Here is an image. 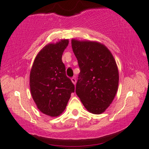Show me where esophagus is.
<instances>
[{"mask_svg":"<svg viewBox=\"0 0 149 149\" xmlns=\"http://www.w3.org/2000/svg\"><path fill=\"white\" fill-rule=\"evenodd\" d=\"M71 81H72V82L74 84H76V78H75V77H73L72 78H71Z\"/></svg>","mask_w":149,"mask_h":149,"instance_id":"1","label":"esophagus"}]
</instances>
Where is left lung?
Wrapping results in <instances>:
<instances>
[{"label": "left lung", "instance_id": "obj_1", "mask_svg": "<svg viewBox=\"0 0 149 149\" xmlns=\"http://www.w3.org/2000/svg\"><path fill=\"white\" fill-rule=\"evenodd\" d=\"M80 72L76 93L88 111L101 114L118 91L119 73L113 56L104 45L95 41L71 40Z\"/></svg>", "mask_w": 149, "mask_h": 149}]
</instances>
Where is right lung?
Wrapping results in <instances>:
<instances>
[{
  "label": "right lung",
  "instance_id": "right-lung-1",
  "mask_svg": "<svg viewBox=\"0 0 149 149\" xmlns=\"http://www.w3.org/2000/svg\"><path fill=\"white\" fill-rule=\"evenodd\" d=\"M68 45V39L47 45L37 54L30 71V91L33 101L42 113L51 117H57L65 111L74 92V84L66 76L62 61Z\"/></svg>",
  "mask_w": 149,
  "mask_h": 149
}]
</instances>
